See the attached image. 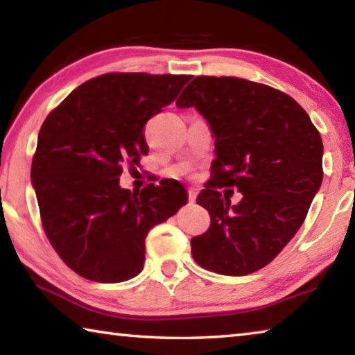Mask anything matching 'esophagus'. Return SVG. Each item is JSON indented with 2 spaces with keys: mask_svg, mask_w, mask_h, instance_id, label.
Instances as JSON below:
<instances>
[{
  "mask_svg": "<svg viewBox=\"0 0 355 355\" xmlns=\"http://www.w3.org/2000/svg\"><path fill=\"white\" fill-rule=\"evenodd\" d=\"M188 194H189V202H191V203H194V202H196V199H197V189L191 188V189L188 191Z\"/></svg>",
  "mask_w": 355,
  "mask_h": 355,
  "instance_id": "obj_1",
  "label": "esophagus"
}]
</instances>
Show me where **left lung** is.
Wrapping results in <instances>:
<instances>
[{"instance_id": "1", "label": "left lung", "mask_w": 355, "mask_h": 355, "mask_svg": "<svg viewBox=\"0 0 355 355\" xmlns=\"http://www.w3.org/2000/svg\"><path fill=\"white\" fill-rule=\"evenodd\" d=\"M177 106L194 107L214 137V182L197 197L211 225L191 239V254L208 271L255 272L304 224L322 183L321 136L290 95L241 78L197 76ZM220 185H235L243 199L230 206Z\"/></svg>"}]
</instances>
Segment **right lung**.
I'll list each match as a JSON object with an SVG mask.
<instances>
[{"instance_id":"right-lung-1","label":"right lung","mask_w":355,"mask_h":355,"mask_svg":"<svg viewBox=\"0 0 355 355\" xmlns=\"http://www.w3.org/2000/svg\"><path fill=\"white\" fill-rule=\"evenodd\" d=\"M189 75L107 73L76 87L39 131L31 180L48 239L81 277L119 284L146 261V236L188 203L177 180L122 189L123 164L147 155L144 125Z\"/></svg>"}]
</instances>
